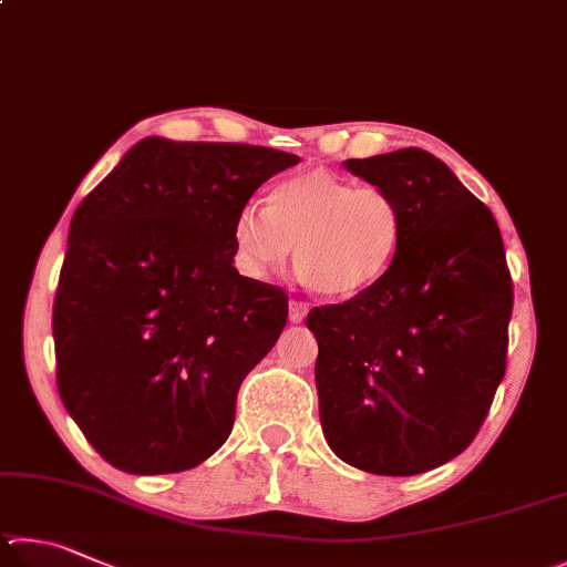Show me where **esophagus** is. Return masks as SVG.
Returning <instances> with one entry per match:
<instances>
[{"instance_id": "1", "label": "esophagus", "mask_w": 567, "mask_h": 567, "mask_svg": "<svg viewBox=\"0 0 567 567\" xmlns=\"http://www.w3.org/2000/svg\"><path fill=\"white\" fill-rule=\"evenodd\" d=\"M306 313H309V303H303V301H291L289 303V321L291 323L303 321Z\"/></svg>"}]
</instances>
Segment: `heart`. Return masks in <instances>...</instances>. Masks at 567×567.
I'll return each mask as SVG.
<instances>
[{"instance_id": "obj_1", "label": "heart", "mask_w": 567, "mask_h": 567, "mask_svg": "<svg viewBox=\"0 0 567 567\" xmlns=\"http://www.w3.org/2000/svg\"><path fill=\"white\" fill-rule=\"evenodd\" d=\"M405 236L393 194L329 172L274 184L266 208L246 206L234 221V244L248 274L271 276L289 264L321 296H353L389 271Z\"/></svg>"}]
</instances>
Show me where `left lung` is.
Wrapping results in <instances>:
<instances>
[{"mask_svg":"<svg viewBox=\"0 0 567 567\" xmlns=\"http://www.w3.org/2000/svg\"><path fill=\"white\" fill-rule=\"evenodd\" d=\"M393 194L403 246L379 281L306 326L326 441L375 475L449 463L478 435L508 359L513 278L491 208L421 148L349 158Z\"/></svg>","mask_w":567,"mask_h":567,"instance_id":"left-lung-1","label":"left lung"}]
</instances>
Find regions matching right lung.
<instances>
[{"label":"right lung","instance_id":"right-lung-1","mask_svg":"<svg viewBox=\"0 0 567 567\" xmlns=\"http://www.w3.org/2000/svg\"><path fill=\"white\" fill-rule=\"evenodd\" d=\"M299 156L144 138L72 216L54 296L56 389L114 468L178 473L221 449L246 373L289 319L238 276L234 221Z\"/></svg>","mask_w":567,"mask_h":567}]
</instances>
